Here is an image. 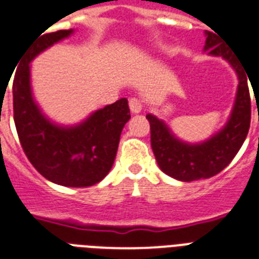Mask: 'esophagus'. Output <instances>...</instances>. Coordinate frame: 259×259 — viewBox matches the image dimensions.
Returning a JSON list of instances; mask_svg holds the SVG:
<instances>
[{"label":"esophagus","mask_w":259,"mask_h":259,"mask_svg":"<svg viewBox=\"0 0 259 259\" xmlns=\"http://www.w3.org/2000/svg\"><path fill=\"white\" fill-rule=\"evenodd\" d=\"M142 108H143V104H142L139 98L132 97L130 100V109H131L132 113H139L142 111Z\"/></svg>","instance_id":"esophagus-1"}]
</instances>
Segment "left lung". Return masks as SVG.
I'll use <instances>...</instances> for the list:
<instances>
[{"label":"left lung","mask_w":259,"mask_h":259,"mask_svg":"<svg viewBox=\"0 0 259 259\" xmlns=\"http://www.w3.org/2000/svg\"><path fill=\"white\" fill-rule=\"evenodd\" d=\"M204 50H209L211 55L227 59L239 77L235 104L226 127L211 139L198 144H189L178 140L162 120L152 115L146 116L150 123L151 147L158 166L170 177L185 182L213 177L230 165L247 136L251 119L247 79L238 61L223 47L219 36L212 32L206 33Z\"/></svg>","instance_id":"8db88e82"}]
</instances>
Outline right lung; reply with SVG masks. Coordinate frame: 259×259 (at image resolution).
Masks as SVG:
<instances>
[{
    "instance_id": "1",
    "label": "right lung",
    "mask_w": 259,
    "mask_h": 259,
    "mask_svg": "<svg viewBox=\"0 0 259 259\" xmlns=\"http://www.w3.org/2000/svg\"><path fill=\"white\" fill-rule=\"evenodd\" d=\"M41 33L24 50L13 79V116L20 143L33 167L48 181L70 188L92 186L112 169L120 135L131 117L128 101L120 98L74 127H59L46 119L32 97L29 63L73 29Z\"/></svg>"
}]
</instances>
